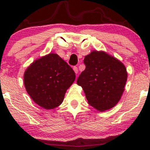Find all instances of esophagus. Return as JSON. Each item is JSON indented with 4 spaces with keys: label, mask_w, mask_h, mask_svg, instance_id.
Wrapping results in <instances>:
<instances>
[{
    "label": "esophagus",
    "mask_w": 150,
    "mask_h": 150,
    "mask_svg": "<svg viewBox=\"0 0 150 150\" xmlns=\"http://www.w3.org/2000/svg\"><path fill=\"white\" fill-rule=\"evenodd\" d=\"M73 70L75 71V74H76V75L77 73H78V69H77V68L76 66L73 67Z\"/></svg>",
    "instance_id": "esophagus-1"
}]
</instances>
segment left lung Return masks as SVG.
I'll list each match as a JSON object with an SVG mask.
<instances>
[{"mask_svg": "<svg viewBox=\"0 0 150 150\" xmlns=\"http://www.w3.org/2000/svg\"><path fill=\"white\" fill-rule=\"evenodd\" d=\"M85 70L77 84L82 87L88 104L104 111L118 104L128 78L122 62L103 51H92L84 59Z\"/></svg>", "mask_w": 150, "mask_h": 150, "instance_id": "left-lung-1", "label": "left lung"}]
</instances>
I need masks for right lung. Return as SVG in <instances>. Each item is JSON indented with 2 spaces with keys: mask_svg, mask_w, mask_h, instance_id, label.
Segmentation results:
<instances>
[{
  "mask_svg": "<svg viewBox=\"0 0 150 150\" xmlns=\"http://www.w3.org/2000/svg\"><path fill=\"white\" fill-rule=\"evenodd\" d=\"M75 80L71 67L53 53L34 61L24 74L27 92L34 102L47 110L62 104L67 89Z\"/></svg>",
  "mask_w": 150,
  "mask_h": 150,
  "instance_id": "obj_1",
  "label": "right lung"
}]
</instances>
